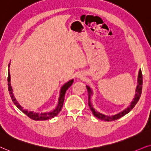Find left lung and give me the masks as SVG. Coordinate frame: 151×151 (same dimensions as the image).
<instances>
[{"mask_svg": "<svg viewBox=\"0 0 151 151\" xmlns=\"http://www.w3.org/2000/svg\"><path fill=\"white\" fill-rule=\"evenodd\" d=\"M142 83H143V80H142V70H139V74H138L137 86V88H136L135 96H134L133 101L131 102V104L129 106V107H128L126 109L124 110L122 112H119V113L116 114H114L113 116L105 115V114L100 113L99 112H96V110L94 109L93 107H92L91 101H90V96L92 94V91L91 88H90L89 86H86V88H87L88 92V106H89L90 110H91L92 113H93L94 116H95L96 117L98 118V119L103 120V121H105V122L114 121V120L119 119V118H121L122 116H123L125 115V114H128V112L131 111V110L134 107V106H135L136 104L137 103L139 99L140 96H141L142 90Z\"/></svg>", "mask_w": 151, "mask_h": 151, "instance_id": "1", "label": "left lung"}]
</instances>
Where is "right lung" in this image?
<instances>
[{"label": "right lung", "mask_w": 151, "mask_h": 151, "mask_svg": "<svg viewBox=\"0 0 151 151\" xmlns=\"http://www.w3.org/2000/svg\"><path fill=\"white\" fill-rule=\"evenodd\" d=\"M9 64L8 67L9 68ZM73 79L70 80L67 83H65L64 85L61 87V91H60V96L59 99V102H58V105L57 108H55L53 111L49 112H44V113H39V112H34L32 111H28V110H24L23 108L20 105L19 102L17 101V99H15L14 96L13 92H12V88L11 86V83H10V74L9 71L8 70V77H7V81H8V90H9V94L11 96L12 99V101L14 104H15L16 106L19 108L20 110H21L22 112H23L24 114H25L27 116H29L30 119L35 120V121H43V120H47L50 119H52V118L55 117V116H57L58 114L59 113L60 111L61 110V108L63 107V101H64V98H65V94L66 90H67L68 88H69L71 85L73 83Z\"/></svg>", "instance_id": "1"}]
</instances>
